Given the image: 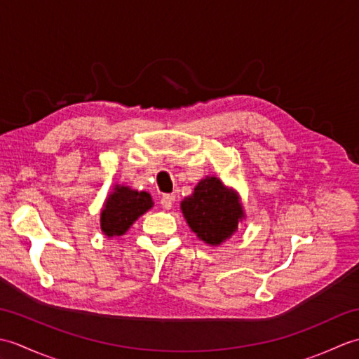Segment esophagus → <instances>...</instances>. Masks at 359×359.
I'll return each instance as SVG.
<instances>
[{
  "instance_id": "34e87169",
  "label": "esophagus",
  "mask_w": 359,
  "mask_h": 359,
  "mask_svg": "<svg viewBox=\"0 0 359 359\" xmlns=\"http://www.w3.org/2000/svg\"><path fill=\"white\" fill-rule=\"evenodd\" d=\"M174 199H175L174 194H163L162 199H160V203H162V207H163L165 210H170V208L172 207Z\"/></svg>"
}]
</instances>
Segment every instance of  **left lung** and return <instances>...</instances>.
I'll list each match as a JSON object with an SVG mask.
<instances>
[{"label":"left lung","instance_id":"obj_1","mask_svg":"<svg viewBox=\"0 0 359 359\" xmlns=\"http://www.w3.org/2000/svg\"><path fill=\"white\" fill-rule=\"evenodd\" d=\"M182 212L197 238L210 245H220L230 238L243 215L238 197L216 177L199 182L182 202Z\"/></svg>","mask_w":359,"mask_h":359}]
</instances>
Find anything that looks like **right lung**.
<instances>
[{
  "mask_svg": "<svg viewBox=\"0 0 359 359\" xmlns=\"http://www.w3.org/2000/svg\"><path fill=\"white\" fill-rule=\"evenodd\" d=\"M152 207L148 193H139L128 187H117L102 211V230L106 236H121L143 212Z\"/></svg>",
  "mask_w": 359,
  "mask_h": 359,
  "instance_id": "right-lung-1",
  "label": "right lung"
}]
</instances>
